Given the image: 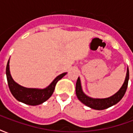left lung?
<instances>
[{
    "label": "left lung",
    "instance_id": "1",
    "mask_svg": "<svg viewBox=\"0 0 133 133\" xmlns=\"http://www.w3.org/2000/svg\"><path fill=\"white\" fill-rule=\"evenodd\" d=\"M128 80L129 70L128 68L125 82L122 87L120 88V89L115 95L107 98H92L88 97V95L84 93L82 90V87H81V80H80V78H78L77 82H76V86H75L76 95L78 97V100H80L81 103H83L84 105H85L90 108L98 110H105V109L108 108L110 107L115 105L123 98L126 92L127 88H128Z\"/></svg>",
    "mask_w": 133,
    "mask_h": 133
}]
</instances>
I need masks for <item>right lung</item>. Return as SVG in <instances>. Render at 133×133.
<instances>
[{
    "instance_id": "obj_1",
    "label": "right lung",
    "mask_w": 133,
    "mask_h": 133,
    "mask_svg": "<svg viewBox=\"0 0 133 133\" xmlns=\"http://www.w3.org/2000/svg\"><path fill=\"white\" fill-rule=\"evenodd\" d=\"M67 72H63L57 76L48 86L44 89L38 88H25L13 81L10 72L9 60L6 66V77L8 84L12 95L16 100L29 105H38L48 100L54 92L56 83L58 81L66 75Z\"/></svg>"
}]
</instances>
